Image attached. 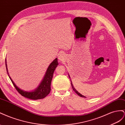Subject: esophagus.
I'll use <instances>...</instances> for the list:
<instances>
[{
    "mask_svg": "<svg viewBox=\"0 0 125 125\" xmlns=\"http://www.w3.org/2000/svg\"><path fill=\"white\" fill-rule=\"evenodd\" d=\"M65 58V56H64V55L63 54H60L59 55V57H58V59L60 61H63L64 60V59Z\"/></svg>",
    "mask_w": 125,
    "mask_h": 125,
    "instance_id": "obj_1",
    "label": "esophagus"
}]
</instances>
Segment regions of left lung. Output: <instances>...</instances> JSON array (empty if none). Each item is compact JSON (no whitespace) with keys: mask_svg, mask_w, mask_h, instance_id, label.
Listing matches in <instances>:
<instances>
[{"mask_svg":"<svg viewBox=\"0 0 125 125\" xmlns=\"http://www.w3.org/2000/svg\"><path fill=\"white\" fill-rule=\"evenodd\" d=\"M71 85H72V88H73V91L76 93L78 95V96H81V97H85V96H83V95H82V94H81L80 93H78L75 89L74 88V86H73V84H72V82L71 81Z\"/></svg>","mask_w":125,"mask_h":125,"instance_id":"obj_1","label":"left lung"}]
</instances>
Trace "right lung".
Returning <instances> with one entry per match:
<instances>
[{
  "mask_svg": "<svg viewBox=\"0 0 125 125\" xmlns=\"http://www.w3.org/2000/svg\"><path fill=\"white\" fill-rule=\"evenodd\" d=\"M5 60L7 74H8L10 80L12 82L13 86H15L16 90L23 97L31 99H33V100H37V99L44 98L50 93V92L51 91V83L53 77V73H54V71L56 66L59 64V63L58 62V59H55L50 64V65L49 66L47 72H46L43 79L39 86L34 91L31 92H28L21 90V89L18 87L14 83L9 75L8 69H7V67L6 60Z\"/></svg>",
  "mask_w": 125,
  "mask_h": 125,
  "instance_id": "1",
  "label": "right lung"
}]
</instances>
